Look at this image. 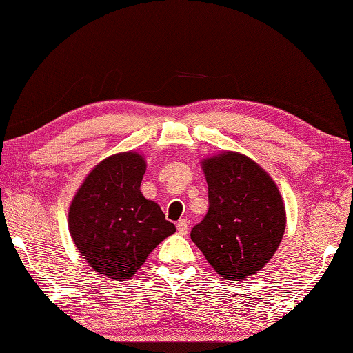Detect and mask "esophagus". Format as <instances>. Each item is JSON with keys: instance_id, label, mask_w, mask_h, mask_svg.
<instances>
[{"instance_id": "obj_1", "label": "esophagus", "mask_w": 353, "mask_h": 353, "mask_svg": "<svg viewBox=\"0 0 353 353\" xmlns=\"http://www.w3.org/2000/svg\"><path fill=\"white\" fill-rule=\"evenodd\" d=\"M176 227H177V232L181 233L182 236L188 234V222H187V219H181V221H177Z\"/></svg>"}]
</instances>
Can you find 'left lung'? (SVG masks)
Returning <instances> with one entry per match:
<instances>
[{
  "instance_id": "8db88e82",
  "label": "left lung",
  "mask_w": 353,
  "mask_h": 353,
  "mask_svg": "<svg viewBox=\"0 0 353 353\" xmlns=\"http://www.w3.org/2000/svg\"><path fill=\"white\" fill-rule=\"evenodd\" d=\"M208 213L191 239L223 279L241 281L273 258L285 230V208L273 179L239 152L205 159Z\"/></svg>"
}]
</instances>
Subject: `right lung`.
<instances>
[{
  "mask_svg": "<svg viewBox=\"0 0 353 353\" xmlns=\"http://www.w3.org/2000/svg\"><path fill=\"white\" fill-rule=\"evenodd\" d=\"M146 171L137 152L101 160L86 176L69 208V233L94 272L132 278L165 238L176 232L156 202L140 191Z\"/></svg>",
  "mask_w": 353,
  "mask_h": 353,
  "instance_id": "add662e5",
  "label": "right lung"
}]
</instances>
